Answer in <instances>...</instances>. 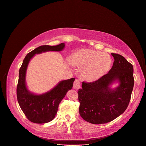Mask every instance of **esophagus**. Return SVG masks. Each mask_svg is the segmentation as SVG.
I'll return each mask as SVG.
<instances>
[{
    "instance_id": "esophagus-1",
    "label": "esophagus",
    "mask_w": 146,
    "mask_h": 146,
    "mask_svg": "<svg viewBox=\"0 0 146 146\" xmlns=\"http://www.w3.org/2000/svg\"><path fill=\"white\" fill-rule=\"evenodd\" d=\"M81 87V82L79 80H76L73 83V88L75 89H80Z\"/></svg>"
}]
</instances>
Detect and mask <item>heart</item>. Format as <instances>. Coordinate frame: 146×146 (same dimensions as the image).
Segmentation results:
<instances>
[{"label": "heart", "mask_w": 146, "mask_h": 146, "mask_svg": "<svg viewBox=\"0 0 146 146\" xmlns=\"http://www.w3.org/2000/svg\"><path fill=\"white\" fill-rule=\"evenodd\" d=\"M71 62L82 68L83 76L89 81H95L102 77L111 64L110 55L92 48L78 50L72 55Z\"/></svg>", "instance_id": "1"}]
</instances>
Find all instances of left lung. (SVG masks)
<instances>
[{
	"instance_id": "obj_1",
	"label": "left lung",
	"mask_w": 146,
	"mask_h": 146,
	"mask_svg": "<svg viewBox=\"0 0 146 146\" xmlns=\"http://www.w3.org/2000/svg\"><path fill=\"white\" fill-rule=\"evenodd\" d=\"M107 74L90 83L83 81L78 91L79 111L85 121L96 125L110 122L119 117L128 107L134 86L133 66L118 54ZM117 79L120 85L114 90L109 86Z\"/></svg>"
}]
</instances>
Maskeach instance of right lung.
Wrapping results in <instances>:
<instances>
[{
	"instance_id": "obj_1",
	"label": "right lung",
	"mask_w": 146,
	"mask_h": 146,
	"mask_svg": "<svg viewBox=\"0 0 146 146\" xmlns=\"http://www.w3.org/2000/svg\"><path fill=\"white\" fill-rule=\"evenodd\" d=\"M64 43L50 46L44 45L37 47L26 56L19 70L17 87V96L19 106L28 120L35 123H48L53 119L58 110L59 104L68 90L72 89L74 78L63 80L45 94L35 95L29 92L26 86L25 75L29 60L36 54L47 51H61Z\"/></svg>"
}]
</instances>
